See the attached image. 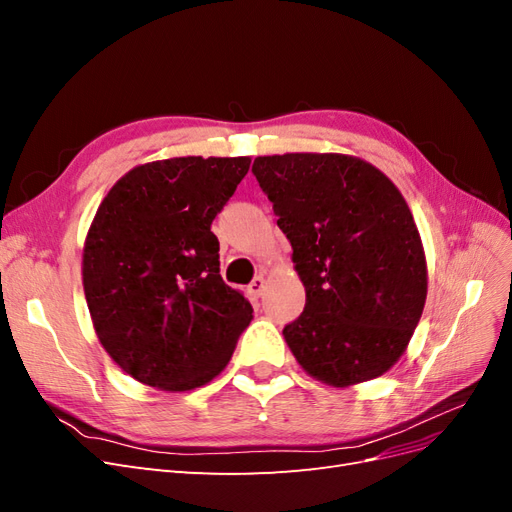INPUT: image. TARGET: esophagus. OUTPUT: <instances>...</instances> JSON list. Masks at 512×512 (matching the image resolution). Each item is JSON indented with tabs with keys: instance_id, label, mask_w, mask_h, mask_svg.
<instances>
[{
	"instance_id": "obj_1",
	"label": "esophagus",
	"mask_w": 512,
	"mask_h": 512,
	"mask_svg": "<svg viewBox=\"0 0 512 512\" xmlns=\"http://www.w3.org/2000/svg\"><path fill=\"white\" fill-rule=\"evenodd\" d=\"M265 277L262 275H258V277H254V280L250 282V286H247V294H250V297H254V299H258L260 294H262V290H265Z\"/></svg>"
}]
</instances>
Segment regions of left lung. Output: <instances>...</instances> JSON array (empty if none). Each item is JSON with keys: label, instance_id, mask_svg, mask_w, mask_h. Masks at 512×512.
Instances as JSON below:
<instances>
[{"label": "left lung", "instance_id": "left-lung-1", "mask_svg": "<svg viewBox=\"0 0 512 512\" xmlns=\"http://www.w3.org/2000/svg\"><path fill=\"white\" fill-rule=\"evenodd\" d=\"M305 286L284 339L309 376L344 389L406 352L427 299V260L408 203L369 162L344 153L254 160Z\"/></svg>", "mask_w": 512, "mask_h": 512}]
</instances>
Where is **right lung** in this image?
I'll return each mask as SVG.
<instances>
[{
    "label": "right lung",
    "mask_w": 512,
    "mask_h": 512,
    "mask_svg": "<svg viewBox=\"0 0 512 512\" xmlns=\"http://www.w3.org/2000/svg\"><path fill=\"white\" fill-rule=\"evenodd\" d=\"M250 158H170L134 166L100 203L83 247L96 335L134 380L192 391L228 365L252 305L220 275L211 222Z\"/></svg>",
    "instance_id": "1"
}]
</instances>
